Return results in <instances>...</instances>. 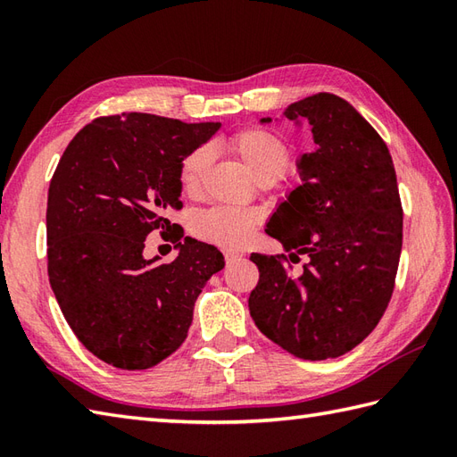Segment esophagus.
<instances>
[{"label":"esophagus","instance_id":"1","mask_svg":"<svg viewBox=\"0 0 457 457\" xmlns=\"http://www.w3.org/2000/svg\"><path fill=\"white\" fill-rule=\"evenodd\" d=\"M223 257H226V265H234L244 255L237 253V251H223Z\"/></svg>","mask_w":457,"mask_h":457}]
</instances>
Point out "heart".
I'll return each mask as SVG.
<instances>
[{"label":"heart","instance_id":"b5f03b06","mask_svg":"<svg viewBox=\"0 0 457 457\" xmlns=\"http://www.w3.org/2000/svg\"><path fill=\"white\" fill-rule=\"evenodd\" d=\"M229 149L234 151L247 170L253 174L257 182H270L283 177L288 161V143L269 129H245L236 133L229 139ZM212 161L210 147L194 149L180 164V184L187 192H194L200 187V180ZM255 213L234 210V208H213L200 213L196 218V234L213 241L218 245L237 247L249 237L255 226Z\"/></svg>","mask_w":457,"mask_h":457}]
</instances>
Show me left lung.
I'll return each mask as SVG.
<instances>
[{"label":"left lung","instance_id":"8db88e82","mask_svg":"<svg viewBox=\"0 0 457 457\" xmlns=\"http://www.w3.org/2000/svg\"><path fill=\"white\" fill-rule=\"evenodd\" d=\"M280 120L298 129L308 123L316 149L300 154V184L265 231L290 261L306 255L310 263L293 277L280 259L251 255L259 283L249 312L288 353L318 361L361 344L389 304L403 247L401 198L389 149L352 104L316 94L290 104Z\"/></svg>","mask_w":457,"mask_h":457}]
</instances>
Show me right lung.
I'll use <instances>...</instances> for the list:
<instances>
[{
  "mask_svg": "<svg viewBox=\"0 0 457 457\" xmlns=\"http://www.w3.org/2000/svg\"><path fill=\"white\" fill-rule=\"evenodd\" d=\"M220 128L110 115L76 133L58 161L46 204L48 280L68 326L105 363L135 371L177 352L194 303L226 263L169 221L182 206V161ZM151 230L171 231L172 264L142 255Z\"/></svg>",
  "mask_w": 457,
  "mask_h": 457,
  "instance_id": "1",
  "label": "right lung"
}]
</instances>
